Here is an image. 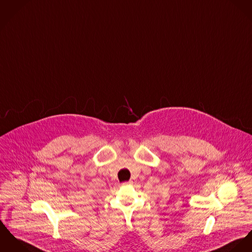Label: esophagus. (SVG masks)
I'll return each mask as SVG.
<instances>
[{
    "instance_id": "1",
    "label": "esophagus",
    "mask_w": 252,
    "mask_h": 252,
    "mask_svg": "<svg viewBox=\"0 0 252 252\" xmlns=\"http://www.w3.org/2000/svg\"><path fill=\"white\" fill-rule=\"evenodd\" d=\"M125 185H131V184H133V182L132 181H128V182H125Z\"/></svg>"
}]
</instances>
